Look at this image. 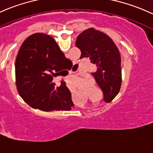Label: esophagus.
Segmentation results:
<instances>
[{
  "instance_id": "34e87169",
  "label": "esophagus",
  "mask_w": 153,
  "mask_h": 153,
  "mask_svg": "<svg viewBox=\"0 0 153 153\" xmlns=\"http://www.w3.org/2000/svg\"><path fill=\"white\" fill-rule=\"evenodd\" d=\"M74 66H76V65H74Z\"/></svg>"
}]
</instances>
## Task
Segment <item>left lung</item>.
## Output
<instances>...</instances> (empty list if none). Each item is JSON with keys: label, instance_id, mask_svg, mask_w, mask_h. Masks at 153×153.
<instances>
[{"label": "left lung", "instance_id": "left-lung-1", "mask_svg": "<svg viewBox=\"0 0 153 153\" xmlns=\"http://www.w3.org/2000/svg\"><path fill=\"white\" fill-rule=\"evenodd\" d=\"M76 46L81 51L80 58L88 57L94 65L92 75L104 101L110 102L119 93L122 80L120 54L115 44L106 34L90 27L77 36Z\"/></svg>", "mask_w": 153, "mask_h": 153}]
</instances>
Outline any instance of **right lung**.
I'll list each match as a JSON object with an SVG mask.
<instances>
[{
    "label": "right lung",
    "mask_w": 153,
    "mask_h": 153,
    "mask_svg": "<svg viewBox=\"0 0 153 153\" xmlns=\"http://www.w3.org/2000/svg\"><path fill=\"white\" fill-rule=\"evenodd\" d=\"M71 63L50 36L37 33L27 37L15 62L19 96L34 109L69 111L74 106L70 90L63 80L57 87L53 77L69 69Z\"/></svg>",
    "instance_id": "right-lung-1"
}]
</instances>
